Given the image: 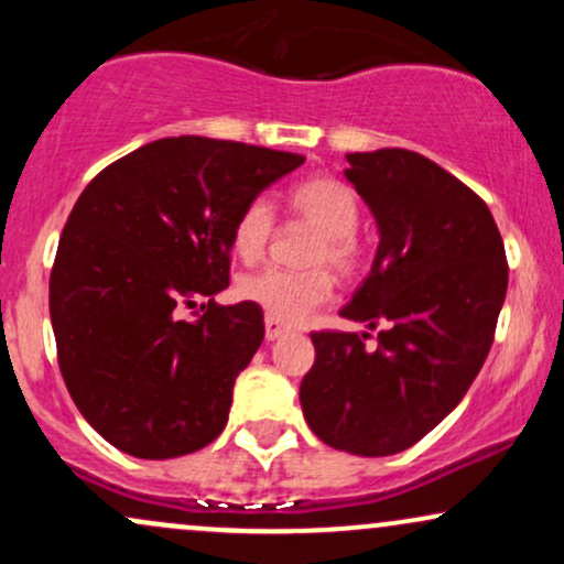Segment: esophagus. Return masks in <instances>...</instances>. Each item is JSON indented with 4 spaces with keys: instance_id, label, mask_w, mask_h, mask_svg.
Returning <instances> with one entry per match:
<instances>
[{
    "instance_id": "34e87169",
    "label": "esophagus",
    "mask_w": 564,
    "mask_h": 564,
    "mask_svg": "<svg viewBox=\"0 0 564 564\" xmlns=\"http://www.w3.org/2000/svg\"><path fill=\"white\" fill-rule=\"evenodd\" d=\"M286 334H291V326H286V323L270 318V315L264 318V339L275 341V339H281V336H286Z\"/></svg>"
}]
</instances>
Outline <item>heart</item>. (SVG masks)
Masks as SVG:
<instances>
[{
  "instance_id": "heart-1",
  "label": "heart",
  "mask_w": 564,
  "mask_h": 564,
  "mask_svg": "<svg viewBox=\"0 0 564 564\" xmlns=\"http://www.w3.org/2000/svg\"><path fill=\"white\" fill-rule=\"evenodd\" d=\"M291 209L307 228L318 230V241L307 254L313 270L286 273V270H262L241 281L246 302L260 304L270 318L296 323L310 318L332 296V268L336 275L355 273L360 264V241L355 236L360 209L352 191L334 177H310L291 193ZM275 232V212L268 198H254L243 206L232 225V251L238 260L254 264L268 251Z\"/></svg>"
}]
</instances>
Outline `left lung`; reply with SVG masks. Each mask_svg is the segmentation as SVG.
Masks as SVG:
<instances>
[{
	"instance_id": "8db88e82",
	"label": "left lung",
	"mask_w": 564,
	"mask_h": 564,
	"mask_svg": "<svg viewBox=\"0 0 564 564\" xmlns=\"http://www.w3.org/2000/svg\"><path fill=\"white\" fill-rule=\"evenodd\" d=\"M345 177L377 219L371 273L341 318L381 328L315 332L300 403L323 443L355 456L411 448L462 403L488 358L509 268L488 204L405 148L347 153Z\"/></svg>"
}]
</instances>
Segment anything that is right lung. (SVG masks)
I'll return each mask as SVG.
<instances>
[{
	"label": "right lung",
	"mask_w": 564,
	"mask_h": 564,
	"mask_svg": "<svg viewBox=\"0 0 564 564\" xmlns=\"http://www.w3.org/2000/svg\"><path fill=\"white\" fill-rule=\"evenodd\" d=\"M304 164L300 153L198 134L153 140L84 187L50 275L57 364L82 416L138 458L200 451L228 424L262 345L260 304L219 307L232 225ZM198 299L205 315L183 322Z\"/></svg>",
	"instance_id": "add662e5"
}]
</instances>
